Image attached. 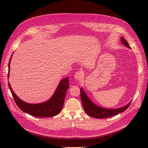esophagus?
Masks as SVG:
<instances>
[{
  "label": "esophagus",
  "mask_w": 148,
  "mask_h": 148,
  "mask_svg": "<svg viewBox=\"0 0 148 148\" xmlns=\"http://www.w3.org/2000/svg\"><path fill=\"white\" fill-rule=\"evenodd\" d=\"M82 77H83V73L81 72V71H78V72L76 73L74 77L75 79L76 80H77V81H80L81 79L82 78Z\"/></svg>",
  "instance_id": "obj_1"
}]
</instances>
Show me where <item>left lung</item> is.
Masks as SVG:
<instances>
[{
  "label": "left lung",
  "instance_id": "left-lung-1",
  "mask_svg": "<svg viewBox=\"0 0 148 148\" xmlns=\"http://www.w3.org/2000/svg\"><path fill=\"white\" fill-rule=\"evenodd\" d=\"M120 39L121 42L123 45H125L129 49H131L128 42L126 41V39L123 37L121 38ZM80 91H81V99L85 112L93 118L104 119L107 117H112V116L117 115L124 112L128 108L129 106L130 105V103L132 102V101H130L125 106L119 107V108L116 109L104 108V107L97 106L95 103H94V102H92L87 95L86 92H85L83 88H81V89H80Z\"/></svg>",
  "mask_w": 148,
  "mask_h": 148
}]
</instances>
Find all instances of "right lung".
Returning a JSON list of instances; mask_svg holds the SVG:
<instances>
[{
    "label": "right lung",
    "instance_id": "1",
    "mask_svg": "<svg viewBox=\"0 0 148 148\" xmlns=\"http://www.w3.org/2000/svg\"><path fill=\"white\" fill-rule=\"evenodd\" d=\"M12 55L10 57L8 63V78L9 77L10 64ZM69 77L60 80L54 93L50 99L45 102L38 103V104H30L22 101L13 91L9 82H8V86L16 105L24 112L37 117H52L59 114L63 108L66 93L67 89L69 88Z\"/></svg>",
    "mask_w": 148,
    "mask_h": 148
}]
</instances>
